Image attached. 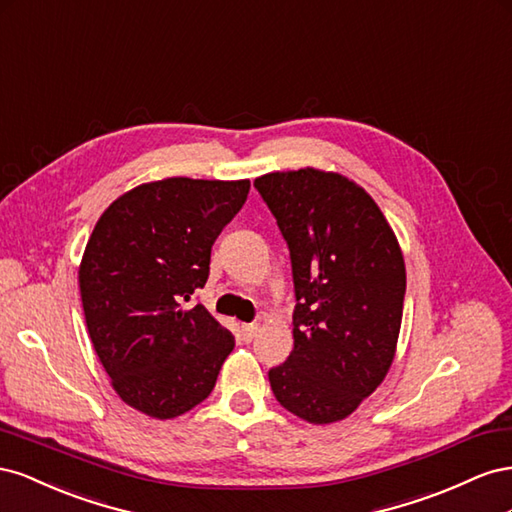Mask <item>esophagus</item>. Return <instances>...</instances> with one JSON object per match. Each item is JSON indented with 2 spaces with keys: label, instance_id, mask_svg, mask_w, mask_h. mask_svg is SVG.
Here are the masks:
<instances>
[{
  "label": "esophagus",
  "instance_id": "esophagus-1",
  "mask_svg": "<svg viewBox=\"0 0 512 512\" xmlns=\"http://www.w3.org/2000/svg\"><path fill=\"white\" fill-rule=\"evenodd\" d=\"M259 326L257 324H242V339L248 343L257 337Z\"/></svg>",
  "mask_w": 512,
  "mask_h": 512
}]
</instances>
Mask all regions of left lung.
I'll return each mask as SVG.
<instances>
[{"mask_svg": "<svg viewBox=\"0 0 512 512\" xmlns=\"http://www.w3.org/2000/svg\"><path fill=\"white\" fill-rule=\"evenodd\" d=\"M287 240L294 349L270 369L287 412L330 425L354 414L397 354L405 261L373 197L341 173L304 167L255 180Z\"/></svg>", "mask_w": 512, "mask_h": 512, "instance_id": "left-lung-1", "label": "left lung"}]
</instances>
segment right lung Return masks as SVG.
Wrapping results in <instances>:
<instances>
[{
	"mask_svg": "<svg viewBox=\"0 0 512 512\" xmlns=\"http://www.w3.org/2000/svg\"><path fill=\"white\" fill-rule=\"evenodd\" d=\"M248 180L165 178L102 212L79 266L85 324L118 397L171 420L212 392L233 334L203 304L218 233L244 206Z\"/></svg>",
	"mask_w": 512,
	"mask_h": 512,
	"instance_id": "obj_1",
	"label": "right lung"
}]
</instances>
